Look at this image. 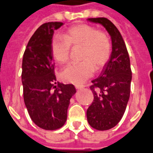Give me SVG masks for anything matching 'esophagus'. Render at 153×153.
I'll use <instances>...</instances> for the list:
<instances>
[{
  "label": "esophagus",
  "instance_id": "1",
  "mask_svg": "<svg viewBox=\"0 0 153 153\" xmlns=\"http://www.w3.org/2000/svg\"><path fill=\"white\" fill-rule=\"evenodd\" d=\"M75 87H76V89H82L83 88V87H85V85H75Z\"/></svg>",
  "mask_w": 153,
  "mask_h": 153
}]
</instances>
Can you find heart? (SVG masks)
Here are the masks:
<instances>
[{"instance_id": "heart-1", "label": "heart", "mask_w": 153, "mask_h": 153, "mask_svg": "<svg viewBox=\"0 0 153 153\" xmlns=\"http://www.w3.org/2000/svg\"><path fill=\"white\" fill-rule=\"evenodd\" d=\"M63 37L56 35L51 41V52L58 63L68 61L72 47H82L79 63L68 65L62 71L63 81L80 84L90 78L96 69H101L106 64L111 53V42L109 36L99 32L95 27L80 24L70 27L65 31Z\"/></svg>"}]
</instances>
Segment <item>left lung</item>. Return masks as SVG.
Wrapping results in <instances>:
<instances>
[{"mask_svg": "<svg viewBox=\"0 0 153 153\" xmlns=\"http://www.w3.org/2000/svg\"><path fill=\"white\" fill-rule=\"evenodd\" d=\"M88 21L100 24L109 33L112 52L99 77L90 87L94 100L86 116L89 124L97 130H108L122 119L130 96L132 71L126 45L116 26L106 18H89Z\"/></svg>", "mask_w": 153, "mask_h": 153, "instance_id": "8db88e82", "label": "left lung"}]
</instances>
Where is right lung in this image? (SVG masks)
<instances>
[{
    "label": "right lung",
    "mask_w": 153,
    "mask_h": 153,
    "mask_svg": "<svg viewBox=\"0 0 153 153\" xmlns=\"http://www.w3.org/2000/svg\"><path fill=\"white\" fill-rule=\"evenodd\" d=\"M63 23L43 24L27 44L22 61L24 100L31 120L45 130L64 125L70 99L76 93L72 84L56 82L51 41L54 30Z\"/></svg>",
    "instance_id": "obj_1"
}]
</instances>
